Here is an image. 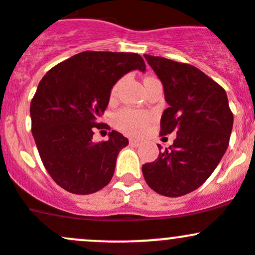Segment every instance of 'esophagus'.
<instances>
[{
	"label": "esophagus",
	"mask_w": 255,
	"mask_h": 255,
	"mask_svg": "<svg viewBox=\"0 0 255 255\" xmlns=\"http://www.w3.org/2000/svg\"><path fill=\"white\" fill-rule=\"evenodd\" d=\"M129 141H130V144L134 145V146H137V145L140 144V140H137V139H130Z\"/></svg>",
	"instance_id": "1"
}]
</instances>
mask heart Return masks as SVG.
Wrapping results in <instances>:
<instances>
[{"label": "heart", "mask_w": 255, "mask_h": 255, "mask_svg": "<svg viewBox=\"0 0 255 255\" xmlns=\"http://www.w3.org/2000/svg\"><path fill=\"white\" fill-rule=\"evenodd\" d=\"M147 79V77H146ZM119 84L111 90V96L116 95ZM151 121V115L145 111L123 109L115 115V125L119 130L129 135H141Z\"/></svg>", "instance_id": "heart-1"}]
</instances>
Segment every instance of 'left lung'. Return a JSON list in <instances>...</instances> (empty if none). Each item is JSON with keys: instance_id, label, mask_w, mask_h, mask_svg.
Masks as SVG:
<instances>
[{"instance_id": "left-lung-1", "label": "left lung", "mask_w": 255, "mask_h": 255, "mask_svg": "<svg viewBox=\"0 0 255 255\" xmlns=\"http://www.w3.org/2000/svg\"><path fill=\"white\" fill-rule=\"evenodd\" d=\"M144 57L161 81L169 104L160 120V135L174 131L176 139L155 161L142 165V175L161 195H185L212 175L227 151L233 129L227 93L191 65Z\"/></svg>"}]
</instances>
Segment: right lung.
<instances>
[{
    "mask_svg": "<svg viewBox=\"0 0 255 255\" xmlns=\"http://www.w3.org/2000/svg\"><path fill=\"white\" fill-rule=\"evenodd\" d=\"M145 71L137 53L85 51L50 70L31 101L32 135L46 170L72 194H93L110 183L116 157L129 140L113 130L94 142V128L111 89L128 72Z\"/></svg>",
    "mask_w": 255,
    "mask_h": 255,
    "instance_id": "obj_1",
    "label": "right lung"
}]
</instances>
